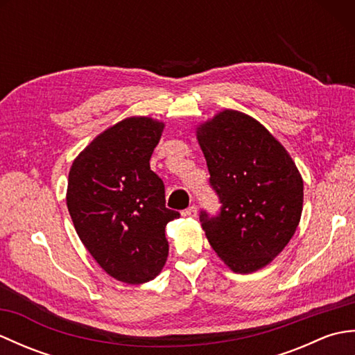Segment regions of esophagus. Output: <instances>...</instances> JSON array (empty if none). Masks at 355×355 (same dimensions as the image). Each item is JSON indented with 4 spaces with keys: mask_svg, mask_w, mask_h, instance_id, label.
I'll return each mask as SVG.
<instances>
[{
    "mask_svg": "<svg viewBox=\"0 0 355 355\" xmlns=\"http://www.w3.org/2000/svg\"><path fill=\"white\" fill-rule=\"evenodd\" d=\"M197 215H198V210H197V207H195V206H192V207H189V209H186V210H184V216L197 218Z\"/></svg>",
    "mask_w": 355,
    "mask_h": 355,
    "instance_id": "obj_1",
    "label": "esophagus"
}]
</instances>
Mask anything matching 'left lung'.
<instances>
[{
    "mask_svg": "<svg viewBox=\"0 0 355 355\" xmlns=\"http://www.w3.org/2000/svg\"><path fill=\"white\" fill-rule=\"evenodd\" d=\"M221 214L201 212L209 244L232 271L253 273L273 261L296 232L304 180L282 143L258 120L223 110L197 126Z\"/></svg>",
    "mask_w": 355,
    "mask_h": 355,
    "instance_id": "1",
    "label": "left lung"
}]
</instances>
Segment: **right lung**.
<instances>
[{
  "label": "right lung",
  "instance_id": "1",
  "mask_svg": "<svg viewBox=\"0 0 355 355\" xmlns=\"http://www.w3.org/2000/svg\"><path fill=\"white\" fill-rule=\"evenodd\" d=\"M164 123L132 116L107 128L74 158L67 207L82 244L107 275L139 285L168 259L166 224L180 216L164 206V184L149 160Z\"/></svg>",
  "mask_w": 355,
  "mask_h": 355
}]
</instances>
